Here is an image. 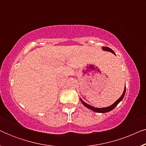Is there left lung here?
<instances>
[{
  "label": "left lung",
  "mask_w": 146,
  "mask_h": 146,
  "mask_svg": "<svg viewBox=\"0 0 146 146\" xmlns=\"http://www.w3.org/2000/svg\"><path fill=\"white\" fill-rule=\"evenodd\" d=\"M102 49L104 50H105V51L111 52V53H113V54L115 55V54L114 53V52H113V51L112 50H111V48H108V47L103 46V47H102ZM125 93V86L124 91H123L122 95L121 96V97L119 98L118 100H117L116 102H115L113 103L112 105H111L110 106L106 107V108H94V107L84 102L81 98H80V100H81V102L83 104V105L84 106L94 111L95 112H98V113H106V112H108V111L112 110L113 109L115 108V106H117V104H119V102H121V100H122V99L123 98V97H124Z\"/></svg>",
  "instance_id": "1"
}]
</instances>
